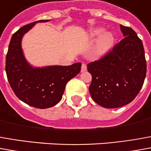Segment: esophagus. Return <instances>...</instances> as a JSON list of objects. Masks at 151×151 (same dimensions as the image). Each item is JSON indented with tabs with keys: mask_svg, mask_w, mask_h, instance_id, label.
<instances>
[{
	"mask_svg": "<svg viewBox=\"0 0 151 151\" xmlns=\"http://www.w3.org/2000/svg\"><path fill=\"white\" fill-rule=\"evenodd\" d=\"M86 70H87V66L86 64H82L81 65V72H85Z\"/></svg>",
	"mask_w": 151,
	"mask_h": 151,
	"instance_id": "obj_1",
	"label": "esophagus"
}]
</instances>
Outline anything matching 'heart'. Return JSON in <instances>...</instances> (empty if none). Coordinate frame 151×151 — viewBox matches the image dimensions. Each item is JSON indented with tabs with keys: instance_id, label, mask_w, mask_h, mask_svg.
I'll return each mask as SVG.
<instances>
[{
	"instance_id": "obj_1",
	"label": "heart",
	"mask_w": 151,
	"mask_h": 151,
	"mask_svg": "<svg viewBox=\"0 0 151 151\" xmlns=\"http://www.w3.org/2000/svg\"><path fill=\"white\" fill-rule=\"evenodd\" d=\"M103 33L102 29H96L92 30L91 32V36L92 37H99L100 34ZM114 42V38L111 34L107 33L102 35L100 38H99L96 45V50L97 52L99 55H104L107 53L109 50L112 48Z\"/></svg>"
}]
</instances>
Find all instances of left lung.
<instances>
[{"instance_id": "8db88e82", "label": "left lung", "mask_w": 151, "mask_h": 151, "mask_svg": "<svg viewBox=\"0 0 151 151\" xmlns=\"http://www.w3.org/2000/svg\"><path fill=\"white\" fill-rule=\"evenodd\" d=\"M124 38L109 52L87 65L92 76L89 90L93 101L115 109L132 101L140 92L146 75L142 42L130 27L120 25Z\"/></svg>"}]
</instances>
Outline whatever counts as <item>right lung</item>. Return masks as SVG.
I'll return each mask as SVG.
<instances>
[{"label": "right lung", "instance_id": "obj_1", "mask_svg": "<svg viewBox=\"0 0 151 151\" xmlns=\"http://www.w3.org/2000/svg\"><path fill=\"white\" fill-rule=\"evenodd\" d=\"M38 20L23 26L11 37L6 54V71L14 94L29 105L38 109L55 106L62 99L66 83L80 73L81 63L33 68L26 62L21 49L23 35Z\"/></svg>", "mask_w": 151, "mask_h": 151}]
</instances>
